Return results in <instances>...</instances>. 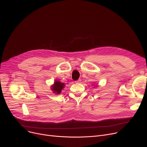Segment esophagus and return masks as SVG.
I'll return each mask as SVG.
<instances>
[{
  "instance_id": "1",
  "label": "esophagus",
  "mask_w": 147,
  "mask_h": 147,
  "mask_svg": "<svg viewBox=\"0 0 147 147\" xmlns=\"http://www.w3.org/2000/svg\"><path fill=\"white\" fill-rule=\"evenodd\" d=\"M81 82V80L80 79H78V80H76L75 82H76V83H80Z\"/></svg>"
}]
</instances>
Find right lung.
<instances>
[{
  "mask_svg": "<svg viewBox=\"0 0 147 147\" xmlns=\"http://www.w3.org/2000/svg\"><path fill=\"white\" fill-rule=\"evenodd\" d=\"M65 84L63 83H61L59 81L56 80L54 83V84L52 85V90L53 91V93L56 94H59L61 92L62 89L64 88Z\"/></svg>",
  "mask_w": 147,
  "mask_h": 147,
  "instance_id": "obj_1",
  "label": "right lung"
}]
</instances>
